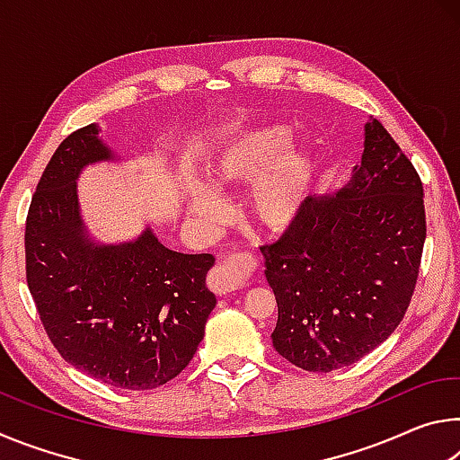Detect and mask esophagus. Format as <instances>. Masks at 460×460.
<instances>
[{
    "label": "esophagus",
    "mask_w": 460,
    "mask_h": 460,
    "mask_svg": "<svg viewBox=\"0 0 460 460\" xmlns=\"http://www.w3.org/2000/svg\"><path fill=\"white\" fill-rule=\"evenodd\" d=\"M241 286H243V279H241V276L229 266V263H219V266H215L211 276H208V288L219 296L235 292Z\"/></svg>",
    "instance_id": "obj_1"
}]
</instances>
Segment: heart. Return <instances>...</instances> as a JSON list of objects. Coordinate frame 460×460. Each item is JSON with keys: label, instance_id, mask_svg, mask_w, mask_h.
<instances>
[{"label": "heart", "instance_id": "b5f03b06", "mask_svg": "<svg viewBox=\"0 0 460 460\" xmlns=\"http://www.w3.org/2000/svg\"><path fill=\"white\" fill-rule=\"evenodd\" d=\"M286 128H263L233 144L207 168V181H189L182 200L189 215L213 229L227 217L221 190L247 184V208L266 229L282 231L296 221L313 192L316 160L305 146L288 144Z\"/></svg>", "mask_w": 460, "mask_h": 460}]
</instances>
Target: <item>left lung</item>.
<instances>
[{
  "label": "left lung",
  "mask_w": 460,
  "mask_h": 460,
  "mask_svg": "<svg viewBox=\"0 0 460 460\" xmlns=\"http://www.w3.org/2000/svg\"><path fill=\"white\" fill-rule=\"evenodd\" d=\"M342 189L310 197L284 237L261 247L278 302L276 351L329 373L381 345L406 314L426 239L424 189L377 119Z\"/></svg>",
  "instance_id": "1"
}]
</instances>
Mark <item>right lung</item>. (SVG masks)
Listing matches in <instances>:
<instances>
[{
  "mask_svg": "<svg viewBox=\"0 0 460 460\" xmlns=\"http://www.w3.org/2000/svg\"><path fill=\"white\" fill-rule=\"evenodd\" d=\"M99 134L93 123L68 136L36 186L28 288L65 361L107 385L154 389L190 363L205 337L217 305L207 288L215 258L174 252L150 225L119 243L91 235L76 182L84 168L126 160Z\"/></svg>",
  "mask_w": 460,
  "mask_h": 460,
  "instance_id": "obj_1",
  "label": "right lung"
}]
</instances>
